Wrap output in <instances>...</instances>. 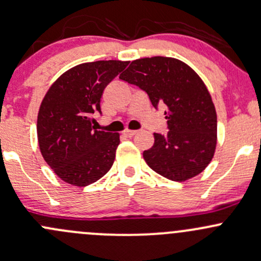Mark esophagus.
Instances as JSON below:
<instances>
[{"instance_id": "34e87169", "label": "esophagus", "mask_w": 261, "mask_h": 261, "mask_svg": "<svg viewBox=\"0 0 261 261\" xmlns=\"http://www.w3.org/2000/svg\"><path fill=\"white\" fill-rule=\"evenodd\" d=\"M135 134H136L135 130H125V131H123V135L127 136V138H133Z\"/></svg>"}]
</instances>
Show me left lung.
<instances>
[{
  "label": "left lung",
  "mask_w": 261,
  "mask_h": 261,
  "mask_svg": "<svg viewBox=\"0 0 261 261\" xmlns=\"http://www.w3.org/2000/svg\"><path fill=\"white\" fill-rule=\"evenodd\" d=\"M120 80L146 92L155 109L166 106L169 131L153 134V146L142 153L153 171L185 181L209 165L218 120L209 91L193 68L172 57H146L131 62Z\"/></svg>",
  "instance_id": "1"
}]
</instances>
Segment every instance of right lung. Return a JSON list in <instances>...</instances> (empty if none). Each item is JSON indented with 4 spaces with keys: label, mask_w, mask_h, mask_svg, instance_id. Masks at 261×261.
I'll return each instance as SVG.
<instances>
[{
    "label": "right lung",
    "mask_w": 261,
    "mask_h": 261,
    "mask_svg": "<svg viewBox=\"0 0 261 261\" xmlns=\"http://www.w3.org/2000/svg\"><path fill=\"white\" fill-rule=\"evenodd\" d=\"M127 61H95L75 66L60 76L40 106L37 138L41 153L65 182L87 186L114 164L119 134L96 130L103 90Z\"/></svg>",
    "instance_id": "add662e5"
}]
</instances>
